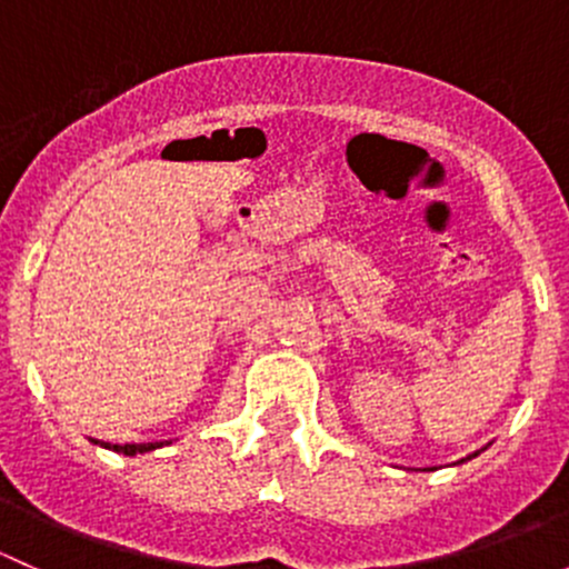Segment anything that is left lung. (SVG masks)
Instances as JSON below:
<instances>
[{
    "label": "left lung",
    "mask_w": 569,
    "mask_h": 569,
    "mask_svg": "<svg viewBox=\"0 0 569 569\" xmlns=\"http://www.w3.org/2000/svg\"><path fill=\"white\" fill-rule=\"evenodd\" d=\"M470 457H476V455H470ZM470 457H468V460H470ZM460 462H465V460H460Z\"/></svg>",
    "instance_id": "1"
}]
</instances>
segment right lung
<instances>
[{
	"label": "right lung",
	"mask_w": 569,
	"mask_h": 569,
	"mask_svg": "<svg viewBox=\"0 0 569 569\" xmlns=\"http://www.w3.org/2000/svg\"><path fill=\"white\" fill-rule=\"evenodd\" d=\"M93 443H99V440H93ZM170 443V440H168ZM104 446L109 451H118V455H126V457H137V455H146V451H153V449H162L164 443H99Z\"/></svg>",
	"instance_id": "right-lung-1"
}]
</instances>
